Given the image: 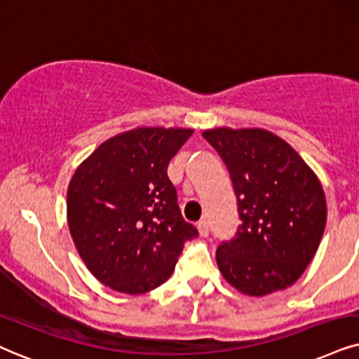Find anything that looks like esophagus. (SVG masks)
<instances>
[{"mask_svg": "<svg viewBox=\"0 0 359 359\" xmlns=\"http://www.w3.org/2000/svg\"><path fill=\"white\" fill-rule=\"evenodd\" d=\"M197 229H198V233H201V237H207V235H208V224L205 220L198 222Z\"/></svg>", "mask_w": 359, "mask_h": 359, "instance_id": "1", "label": "esophagus"}]
</instances>
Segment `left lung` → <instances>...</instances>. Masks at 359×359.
<instances>
[{
    "instance_id": "left-lung-1",
    "label": "left lung",
    "mask_w": 359,
    "mask_h": 359,
    "mask_svg": "<svg viewBox=\"0 0 359 359\" xmlns=\"http://www.w3.org/2000/svg\"><path fill=\"white\" fill-rule=\"evenodd\" d=\"M229 169L237 233L215 258L224 278L248 297H265L300 278L326 225L318 177L283 139L265 129L217 127L202 133Z\"/></svg>"
}]
</instances>
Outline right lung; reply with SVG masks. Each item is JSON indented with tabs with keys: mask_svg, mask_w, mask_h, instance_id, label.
Returning <instances> with one entry per match:
<instances>
[{
	"mask_svg": "<svg viewBox=\"0 0 359 359\" xmlns=\"http://www.w3.org/2000/svg\"><path fill=\"white\" fill-rule=\"evenodd\" d=\"M192 129L137 127L102 142L67 187V225L81 258L106 287L140 294L169 280L184 243L198 235L184 220L167 175Z\"/></svg>",
	"mask_w": 359,
	"mask_h": 359,
	"instance_id": "right-lung-1",
	"label": "right lung"
}]
</instances>
